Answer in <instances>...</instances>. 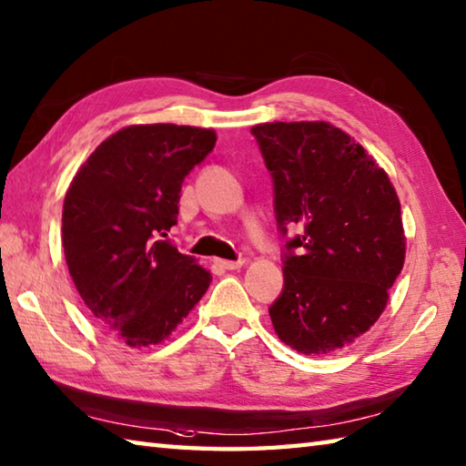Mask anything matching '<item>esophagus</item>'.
I'll return each mask as SVG.
<instances>
[{
    "mask_svg": "<svg viewBox=\"0 0 466 466\" xmlns=\"http://www.w3.org/2000/svg\"><path fill=\"white\" fill-rule=\"evenodd\" d=\"M217 266H218V268H223V269H239V268L243 266V261H227V259H218V261H217Z\"/></svg>",
    "mask_w": 466,
    "mask_h": 466,
    "instance_id": "1",
    "label": "esophagus"
}]
</instances>
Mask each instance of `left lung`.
<instances>
[{"label":"left lung","mask_w":466,"mask_h":466,"mask_svg":"<svg viewBox=\"0 0 466 466\" xmlns=\"http://www.w3.org/2000/svg\"><path fill=\"white\" fill-rule=\"evenodd\" d=\"M251 134L286 239L284 288L269 319L298 353H332L371 329L403 268L396 188L363 146L327 121H276ZM289 228L299 231L292 240Z\"/></svg>","instance_id":"8db88e82"}]
</instances>
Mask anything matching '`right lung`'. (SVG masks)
<instances>
[{
    "mask_svg": "<svg viewBox=\"0 0 466 466\" xmlns=\"http://www.w3.org/2000/svg\"><path fill=\"white\" fill-rule=\"evenodd\" d=\"M213 129L131 126L105 139L70 182L63 248L93 319L129 347L162 342L195 309L210 271L166 237L182 182L213 152Z\"/></svg>",
    "mask_w": 466,
    "mask_h": 466,
    "instance_id": "1",
    "label": "right lung"
}]
</instances>
